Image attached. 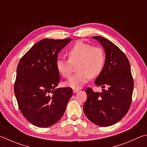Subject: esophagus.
I'll return each instance as SVG.
<instances>
[{
    "instance_id": "esophagus-1",
    "label": "esophagus",
    "mask_w": 147,
    "mask_h": 147,
    "mask_svg": "<svg viewBox=\"0 0 147 147\" xmlns=\"http://www.w3.org/2000/svg\"><path fill=\"white\" fill-rule=\"evenodd\" d=\"M80 90L78 89H73V93H76L77 92H78Z\"/></svg>"
}]
</instances>
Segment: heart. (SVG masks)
<instances>
[{
  "mask_svg": "<svg viewBox=\"0 0 147 147\" xmlns=\"http://www.w3.org/2000/svg\"><path fill=\"white\" fill-rule=\"evenodd\" d=\"M69 59H58L56 66L64 78L71 76L73 65L77 63L78 73L72 76L65 85L73 89H80L91 77H96L102 71L105 64V54L103 50L84 41H77L69 50Z\"/></svg>",
  "mask_w": 147,
  "mask_h": 147,
  "instance_id": "1",
  "label": "heart"
}]
</instances>
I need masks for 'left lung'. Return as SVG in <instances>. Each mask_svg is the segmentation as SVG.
I'll list each match as a JSON object with an SVG mask.
<instances>
[{"mask_svg": "<svg viewBox=\"0 0 147 147\" xmlns=\"http://www.w3.org/2000/svg\"><path fill=\"white\" fill-rule=\"evenodd\" d=\"M102 46L106 54L105 64L94 84L101 86L102 93L88 88V98L84 111L96 125L108 126L117 123L127 113L131 102L134 80L130 62L121 50L102 37L93 36ZM106 86L107 90L103 88Z\"/></svg>", "mask_w": 147, "mask_h": 147, "instance_id": "obj_1", "label": "left lung"}]
</instances>
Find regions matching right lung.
Returning <instances> with one entry per match:
<instances>
[{"label": "right lung", "mask_w": 147, "mask_h": 147, "mask_svg": "<svg viewBox=\"0 0 147 147\" xmlns=\"http://www.w3.org/2000/svg\"><path fill=\"white\" fill-rule=\"evenodd\" d=\"M72 39H43L19 61L14 93L22 114L41 128L60 120L70 100L71 88H56L60 81L56 62L58 54Z\"/></svg>", "instance_id": "obj_1"}]
</instances>
